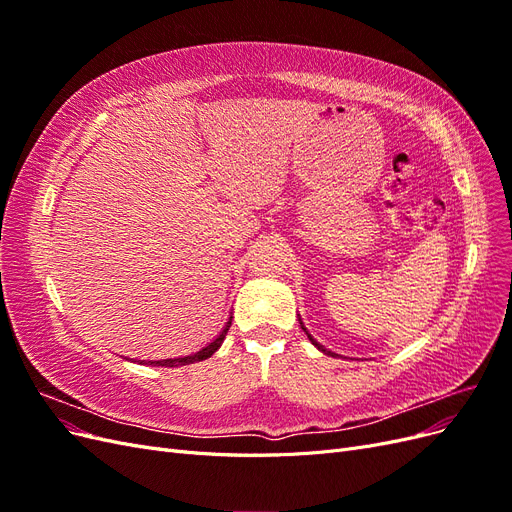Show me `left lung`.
<instances>
[{
	"label": "left lung",
	"mask_w": 512,
	"mask_h": 512,
	"mask_svg": "<svg viewBox=\"0 0 512 512\" xmlns=\"http://www.w3.org/2000/svg\"><path fill=\"white\" fill-rule=\"evenodd\" d=\"M305 333H307V331H305ZM307 337H309V342H312V344H314V346H316V348H318V350H322V352H324V354H333V352H329V350H324V348H322V346H320V344H318V342H316V339H314V337H312V335H309V333H307Z\"/></svg>",
	"instance_id": "8db88e82"
}]
</instances>
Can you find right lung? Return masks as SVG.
<instances>
[{"mask_svg":"<svg viewBox=\"0 0 512 512\" xmlns=\"http://www.w3.org/2000/svg\"><path fill=\"white\" fill-rule=\"evenodd\" d=\"M228 327H230V320H228V324L224 327V331L213 339V342L209 344V346H205L203 350H198L196 354H190V356H179V359H164V361H149L151 365H162V367H177V365H190V363H196V361H205V359H209V356L218 350L220 346H222V342H224V337H226V333H228Z\"/></svg>","mask_w":512,"mask_h":512,"instance_id":"right-lung-1","label":"right lung"}]
</instances>
